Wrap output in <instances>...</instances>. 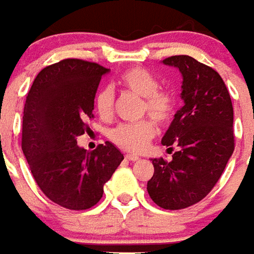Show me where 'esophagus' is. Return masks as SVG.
<instances>
[{
  "label": "esophagus",
  "instance_id": "esophagus-1",
  "mask_svg": "<svg viewBox=\"0 0 254 254\" xmlns=\"http://www.w3.org/2000/svg\"><path fill=\"white\" fill-rule=\"evenodd\" d=\"M125 159H127V160H132V162H136V160H138V159H140V158H138L137 155L127 154V155H125Z\"/></svg>",
  "mask_w": 254,
  "mask_h": 254
}]
</instances>
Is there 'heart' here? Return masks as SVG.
I'll return each instance as SVG.
<instances>
[{"label":"heart","mask_w":254,"mask_h":254,"mask_svg":"<svg viewBox=\"0 0 254 254\" xmlns=\"http://www.w3.org/2000/svg\"><path fill=\"white\" fill-rule=\"evenodd\" d=\"M120 85L132 94L143 98L141 114H147L159 124L169 122L177 107L176 95L170 89L160 88L159 80L144 67L127 69L120 76ZM116 96L111 87H103L95 95L94 106L102 120H111L114 114ZM156 133V125L152 118H144L133 124H121L110 133L113 143L127 152H141Z\"/></svg>","instance_id":"b5f03b06"}]
</instances>
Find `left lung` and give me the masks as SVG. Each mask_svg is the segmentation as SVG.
<instances>
[{"label":"left lung","mask_w":254,"mask_h":254,"mask_svg":"<svg viewBox=\"0 0 254 254\" xmlns=\"http://www.w3.org/2000/svg\"><path fill=\"white\" fill-rule=\"evenodd\" d=\"M163 64L182 74L184 106L162 138L173 159H152L147 182L152 201L165 209H182L201 201L216 185L234 151L233 103L215 69L189 56H173Z\"/></svg>","instance_id":"obj_1"}]
</instances>
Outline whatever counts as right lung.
<instances>
[{
	"mask_svg": "<svg viewBox=\"0 0 254 254\" xmlns=\"http://www.w3.org/2000/svg\"><path fill=\"white\" fill-rule=\"evenodd\" d=\"M107 72L99 64L66 58L38 73L25 100L21 148L32 177L47 198L73 211L98 204L124 160L110 141L89 152L76 140L88 132L95 94Z\"/></svg>",
	"mask_w": 254,
	"mask_h": 254,
	"instance_id": "1",
	"label": "right lung"
}]
</instances>
